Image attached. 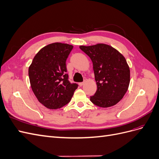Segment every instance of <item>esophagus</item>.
I'll return each mask as SVG.
<instances>
[{
    "label": "esophagus",
    "instance_id": "esophagus-1",
    "mask_svg": "<svg viewBox=\"0 0 159 159\" xmlns=\"http://www.w3.org/2000/svg\"><path fill=\"white\" fill-rule=\"evenodd\" d=\"M84 84H85V81H83V82H80L79 84V85H80V86H82L84 85Z\"/></svg>",
    "mask_w": 159,
    "mask_h": 159
}]
</instances>
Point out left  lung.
Returning <instances> with one entry per match:
<instances>
[{"label": "left lung", "instance_id": "obj_1", "mask_svg": "<svg viewBox=\"0 0 159 159\" xmlns=\"http://www.w3.org/2000/svg\"><path fill=\"white\" fill-rule=\"evenodd\" d=\"M80 48L92 61L97 91L90 97L93 104L109 107L117 104L126 93L130 82V70L124 56L105 44Z\"/></svg>", "mask_w": 159, "mask_h": 159}]
</instances>
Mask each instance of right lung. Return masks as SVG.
Returning <instances> with one entry per match:
<instances>
[{
	"label": "right lung",
	"instance_id": "obj_1",
	"mask_svg": "<svg viewBox=\"0 0 159 159\" xmlns=\"http://www.w3.org/2000/svg\"><path fill=\"white\" fill-rule=\"evenodd\" d=\"M73 46L56 42L47 45L34 57L28 69L32 89L43 105L57 109L68 104L78 88L66 73V60Z\"/></svg>",
	"mask_w": 159,
	"mask_h": 159
}]
</instances>
